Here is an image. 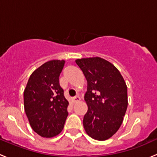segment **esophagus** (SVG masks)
Wrapping results in <instances>:
<instances>
[{"label":"esophagus","mask_w":157,"mask_h":157,"mask_svg":"<svg viewBox=\"0 0 157 157\" xmlns=\"http://www.w3.org/2000/svg\"><path fill=\"white\" fill-rule=\"evenodd\" d=\"M78 101H80V97L79 96H75V98H72V103H73L78 102Z\"/></svg>","instance_id":"34e87169"}]
</instances>
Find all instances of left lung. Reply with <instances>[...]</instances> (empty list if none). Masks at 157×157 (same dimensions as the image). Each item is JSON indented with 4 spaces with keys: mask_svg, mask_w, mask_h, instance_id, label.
<instances>
[{
    "mask_svg": "<svg viewBox=\"0 0 157 157\" xmlns=\"http://www.w3.org/2000/svg\"><path fill=\"white\" fill-rule=\"evenodd\" d=\"M75 63L88 82L85 132L95 140H107L119 130L126 112V84L116 67L103 58H82Z\"/></svg>",
    "mask_w": 157,
    "mask_h": 157,
    "instance_id": "8db88e82",
    "label": "left lung"
}]
</instances>
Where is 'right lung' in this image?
<instances>
[{
    "label": "right lung",
    "instance_id": "obj_1",
    "mask_svg": "<svg viewBox=\"0 0 157 157\" xmlns=\"http://www.w3.org/2000/svg\"><path fill=\"white\" fill-rule=\"evenodd\" d=\"M64 60L54 59L35 69L24 90V108L32 128L40 136L59 135L68 116L69 102L59 85Z\"/></svg>",
    "mask_w": 157,
    "mask_h": 157
}]
</instances>
